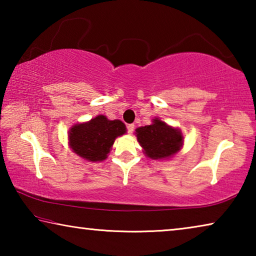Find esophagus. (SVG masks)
Returning a JSON list of instances; mask_svg holds the SVG:
<instances>
[{
    "label": "esophagus",
    "instance_id": "esophagus-1",
    "mask_svg": "<svg viewBox=\"0 0 256 256\" xmlns=\"http://www.w3.org/2000/svg\"><path fill=\"white\" fill-rule=\"evenodd\" d=\"M134 131V124H128V134H132Z\"/></svg>",
    "mask_w": 256,
    "mask_h": 256
}]
</instances>
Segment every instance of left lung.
I'll return each mask as SVG.
<instances>
[{
    "label": "left lung",
    "mask_w": 256,
    "mask_h": 256,
    "mask_svg": "<svg viewBox=\"0 0 256 256\" xmlns=\"http://www.w3.org/2000/svg\"><path fill=\"white\" fill-rule=\"evenodd\" d=\"M136 136L146 157L154 160H167L183 148L184 138L178 128L154 118L152 123L138 128Z\"/></svg>",
    "instance_id": "8db88e82"
}]
</instances>
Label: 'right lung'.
I'll list each match as a JSON object with an SVG mask.
<instances>
[{"label": "right lung", "mask_w": 256, "mask_h": 256, "mask_svg": "<svg viewBox=\"0 0 256 256\" xmlns=\"http://www.w3.org/2000/svg\"><path fill=\"white\" fill-rule=\"evenodd\" d=\"M126 133V126L120 120H110L98 115L88 122L76 123L68 132V146L86 162H104L110 152L115 138Z\"/></svg>", "instance_id": "1"}]
</instances>
